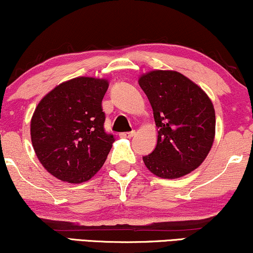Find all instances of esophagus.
Returning a JSON list of instances; mask_svg holds the SVG:
<instances>
[{
    "instance_id": "esophagus-1",
    "label": "esophagus",
    "mask_w": 253,
    "mask_h": 253,
    "mask_svg": "<svg viewBox=\"0 0 253 253\" xmlns=\"http://www.w3.org/2000/svg\"><path fill=\"white\" fill-rule=\"evenodd\" d=\"M134 134H136V132H134V131L132 130V131H130V132H121L120 133V137H122V138H131V137H133Z\"/></svg>"
}]
</instances>
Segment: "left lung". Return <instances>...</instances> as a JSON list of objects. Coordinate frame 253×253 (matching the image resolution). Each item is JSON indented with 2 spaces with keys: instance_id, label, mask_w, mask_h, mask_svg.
<instances>
[{
  "instance_id": "1",
  "label": "left lung",
  "mask_w": 253,
  "mask_h": 253,
  "mask_svg": "<svg viewBox=\"0 0 253 253\" xmlns=\"http://www.w3.org/2000/svg\"><path fill=\"white\" fill-rule=\"evenodd\" d=\"M138 83L150 100L159 129L154 151L143 157L145 166L161 178H178L195 170L215 136L211 99L177 71H151Z\"/></svg>"
}]
</instances>
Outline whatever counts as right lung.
I'll use <instances>...</instances> for the list:
<instances>
[{
  "instance_id": "1",
  "label": "right lung",
  "mask_w": 253,
  "mask_h": 253,
  "mask_svg": "<svg viewBox=\"0 0 253 253\" xmlns=\"http://www.w3.org/2000/svg\"><path fill=\"white\" fill-rule=\"evenodd\" d=\"M106 79L78 77L43 96L31 120V139L41 165L63 182L83 183L105 164L113 133L103 127Z\"/></svg>"
}]
</instances>
